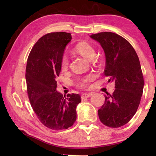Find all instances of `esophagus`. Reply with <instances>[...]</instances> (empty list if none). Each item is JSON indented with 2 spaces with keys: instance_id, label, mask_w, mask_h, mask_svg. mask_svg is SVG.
Listing matches in <instances>:
<instances>
[{
  "instance_id": "1",
  "label": "esophagus",
  "mask_w": 156,
  "mask_h": 156,
  "mask_svg": "<svg viewBox=\"0 0 156 156\" xmlns=\"http://www.w3.org/2000/svg\"><path fill=\"white\" fill-rule=\"evenodd\" d=\"M92 94H92V92H91V93H88V94H86V93L85 94H82L81 95V98L82 99H84L85 98H89V97H90Z\"/></svg>"
}]
</instances>
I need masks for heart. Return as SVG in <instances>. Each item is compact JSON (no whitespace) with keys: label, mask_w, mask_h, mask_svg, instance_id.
I'll list each match as a JSON object with an SVG mask.
<instances>
[{"label":"heart","mask_w":156,"mask_h":156,"mask_svg":"<svg viewBox=\"0 0 156 156\" xmlns=\"http://www.w3.org/2000/svg\"><path fill=\"white\" fill-rule=\"evenodd\" d=\"M76 50L78 51L79 54H81L83 57L87 58L88 59H93L95 55H96V51L94 50V48L92 47L88 43L86 42H81L79 43L76 46ZM69 65V59L68 56L66 54L63 55L61 58V62H60V66L61 69L62 70H66L68 69ZM94 76L93 75L89 74L84 76V77L78 79V86L81 88H87L88 86V83L90 82L92 79H93Z\"/></svg>","instance_id":"1"}]
</instances>
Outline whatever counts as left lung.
I'll return each instance as SVG.
<instances>
[{"mask_svg":"<svg viewBox=\"0 0 156 156\" xmlns=\"http://www.w3.org/2000/svg\"><path fill=\"white\" fill-rule=\"evenodd\" d=\"M90 37L98 41L106 58L105 76L115 82L112 94L98 111L101 121L109 127L127 124L137 112L143 94L144 80L136 51L127 40L112 32H101Z\"/></svg>","mask_w":156,"mask_h":156,"instance_id":"8db88e82","label":"left lung"}]
</instances>
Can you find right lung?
<instances>
[{"mask_svg": "<svg viewBox=\"0 0 156 156\" xmlns=\"http://www.w3.org/2000/svg\"><path fill=\"white\" fill-rule=\"evenodd\" d=\"M71 39L69 33L46 34L36 42L27 59L25 78L29 101L39 120L53 130L74 125L76 107L81 102L78 94H68L66 98L56 90L61 58Z\"/></svg>", "mask_w": 156, "mask_h": 156, "instance_id": "right-lung-1", "label": "right lung"}]
</instances>
